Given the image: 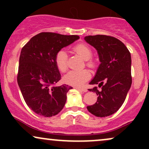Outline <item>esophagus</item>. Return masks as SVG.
<instances>
[{"label": "esophagus", "instance_id": "esophagus-1", "mask_svg": "<svg viewBox=\"0 0 149 149\" xmlns=\"http://www.w3.org/2000/svg\"><path fill=\"white\" fill-rule=\"evenodd\" d=\"M75 88H76L77 90H80V91H82V92H87L88 91V90H87L85 88H81V87H75Z\"/></svg>", "mask_w": 149, "mask_h": 149}]
</instances>
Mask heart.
<instances>
[{
    "label": "heart",
    "instance_id": "heart-1",
    "mask_svg": "<svg viewBox=\"0 0 149 149\" xmlns=\"http://www.w3.org/2000/svg\"><path fill=\"white\" fill-rule=\"evenodd\" d=\"M73 50L85 61V65L90 69L95 67V61L92 59V51L89 46L84 43H79L73 47ZM54 63L61 72H66L68 69L67 54L63 49L58 51L54 57ZM91 74L88 69L80 71H71L63 78L65 83L68 85L78 86L83 85L90 78Z\"/></svg>",
    "mask_w": 149,
    "mask_h": 149
}]
</instances>
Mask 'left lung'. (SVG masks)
<instances>
[{
    "mask_svg": "<svg viewBox=\"0 0 149 149\" xmlns=\"http://www.w3.org/2000/svg\"><path fill=\"white\" fill-rule=\"evenodd\" d=\"M85 40L95 47L101 64L90 85H99L90 91L96 92L97 101L88 106V111L97 117L116 113L123 105L132 85L131 54L125 44L115 37L88 36Z\"/></svg>",
    "mask_w": 149,
    "mask_h": 149,
    "instance_id": "obj_1",
    "label": "left lung"
}]
</instances>
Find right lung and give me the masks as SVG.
<instances>
[{
    "label": "right lung",
    "mask_w": 149,
    "mask_h": 149,
    "mask_svg": "<svg viewBox=\"0 0 149 149\" xmlns=\"http://www.w3.org/2000/svg\"><path fill=\"white\" fill-rule=\"evenodd\" d=\"M78 38L76 35L42 32L22 47L17 83L26 104L36 113L51 117L64 108L66 93L73 88L65 84L56 86L61 74L54 57L58 51Z\"/></svg>",
    "instance_id": "add662e5"
}]
</instances>
